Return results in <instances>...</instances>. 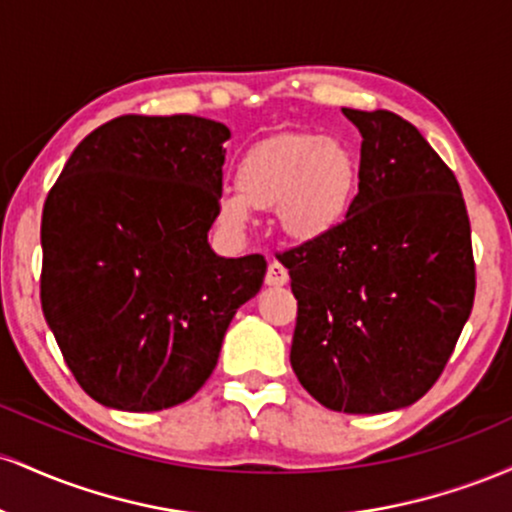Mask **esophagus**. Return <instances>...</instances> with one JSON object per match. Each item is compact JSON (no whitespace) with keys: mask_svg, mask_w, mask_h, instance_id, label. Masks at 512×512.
<instances>
[{"mask_svg":"<svg viewBox=\"0 0 512 512\" xmlns=\"http://www.w3.org/2000/svg\"><path fill=\"white\" fill-rule=\"evenodd\" d=\"M264 281H267L269 286H284L286 281H289V269H286L281 262L272 260L267 267V276H264Z\"/></svg>","mask_w":512,"mask_h":512,"instance_id":"esophagus-1","label":"esophagus"}]
</instances>
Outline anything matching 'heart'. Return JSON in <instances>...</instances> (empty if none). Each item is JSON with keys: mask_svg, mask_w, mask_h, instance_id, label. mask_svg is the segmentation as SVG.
Wrapping results in <instances>:
<instances>
[{"mask_svg": "<svg viewBox=\"0 0 512 512\" xmlns=\"http://www.w3.org/2000/svg\"><path fill=\"white\" fill-rule=\"evenodd\" d=\"M358 163L339 139L276 134L252 144L236 166V190L223 192L216 214L243 231L252 207H279L281 228L296 240H317L344 221L354 202Z\"/></svg>", "mask_w": 512, "mask_h": 512, "instance_id": "b5f03b06", "label": "heart"}]
</instances>
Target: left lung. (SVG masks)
<instances>
[{
    "label": "left lung",
    "instance_id": "1",
    "mask_svg": "<svg viewBox=\"0 0 512 512\" xmlns=\"http://www.w3.org/2000/svg\"><path fill=\"white\" fill-rule=\"evenodd\" d=\"M361 132L358 195L334 231L284 250L298 301L291 368L322 407L380 414L431 390L474 305L472 228L455 173L390 110Z\"/></svg>",
    "mask_w": 512,
    "mask_h": 512
}]
</instances>
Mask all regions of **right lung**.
Returning a JSON list of instances; mask_svg holds the SVG:
<instances>
[{"instance_id":"obj_1","label":"right lung","mask_w":512,"mask_h":512,"mask_svg":"<svg viewBox=\"0 0 512 512\" xmlns=\"http://www.w3.org/2000/svg\"><path fill=\"white\" fill-rule=\"evenodd\" d=\"M226 125L122 115L74 149L40 223V303L81 390L105 407L187 402L223 334L260 291L267 260H223L207 233L221 197Z\"/></svg>"}]
</instances>
